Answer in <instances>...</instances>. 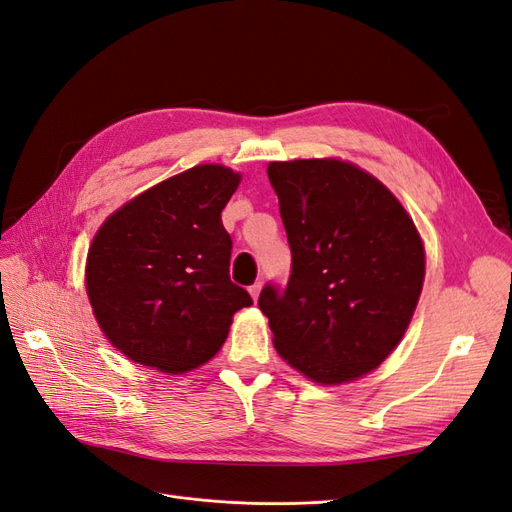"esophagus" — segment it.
Returning <instances> with one entry per match:
<instances>
[{"label": "esophagus", "mask_w": 512, "mask_h": 512, "mask_svg": "<svg viewBox=\"0 0 512 512\" xmlns=\"http://www.w3.org/2000/svg\"><path fill=\"white\" fill-rule=\"evenodd\" d=\"M260 290H262V284H260V282H256V284H252V286H250V294H252V299H254V301H258V297H260Z\"/></svg>", "instance_id": "obj_1"}]
</instances>
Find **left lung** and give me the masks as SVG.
<instances>
[{
  "label": "left lung",
  "mask_w": 512,
  "mask_h": 512,
  "mask_svg": "<svg viewBox=\"0 0 512 512\" xmlns=\"http://www.w3.org/2000/svg\"><path fill=\"white\" fill-rule=\"evenodd\" d=\"M267 175L292 254L288 284L258 299L275 350L314 382L359 378L408 329L425 277L421 237L399 200L348 162H271Z\"/></svg>",
  "instance_id": "obj_1"
}]
</instances>
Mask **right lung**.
I'll return each mask as SVG.
<instances>
[{
  "label": "right lung",
  "mask_w": 512,
  "mask_h": 512,
  "mask_svg": "<svg viewBox=\"0 0 512 512\" xmlns=\"http://www.w3.org/2000/svg\"><path fill=\"white\" fill-rule=\"evenodd\" d=\"M241 175L203 164L143 192L108 218L87 254L100 329L128 359L166 374L207 363L235 312L254 301L230 282L222 209Z\"/></svg>",
  "instance_id": "right-lung-1"
}]
</instances>
